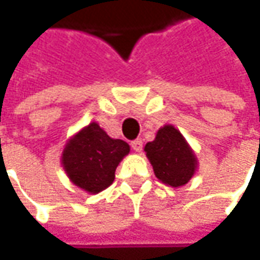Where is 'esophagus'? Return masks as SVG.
I'll list each match as a JSON object with an SVG mask.
<instances>
[{"instance_id": "34e87169", "label": "esophagus", "mask_w": 260, "mask_h": 260, "mask_svg": "<svg viewBox=\"0 0 260 260\" xmlns=\"http://www.w3.org/2000/svg\"><path fill=\"white\" fill-rule=\"evenodd\" d=\"M130 146H132V149H133L135 152H142V149H143V142H142V139H136V140H133V142L130 143Z\"/></svg>"}]
</instances>
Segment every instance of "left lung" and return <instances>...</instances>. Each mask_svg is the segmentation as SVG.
I'll use <instances>...</instances> for the list:
<instances>
[{"label":"left lung","mask_w":260,"mask_h":260,"mask_svg":"<svg viewBox=\"0 0 260 260\" xmlns=\"http://www.w3.org/2000/svg\"><path fill=\"white\" fill-rule=\"evenodd\" d=\"M156 178L171 186L185 185L194 175L197 160L182 135L174 125L162 127L153 142L145 146Z\"/></svg>","instance_id":"1"}]
</instances>
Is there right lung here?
<instances>
[{"instance_id":"obj_1","label":"right lung","mask_w":260,"mask_h":260,"mask_svg":"<svg viewBox=\"0 0 260 260\" xmlns=\"http://www.w3.org/2000/svg\"><path fill=\"white\" fill-rule=\"evenodd\" d=\"M128 152L125 142L111 139L96 123H91L69 140L62 164L74 184L96 194L113 184L115 168Z\"/></svg>"}]
</instances>
